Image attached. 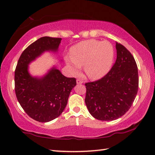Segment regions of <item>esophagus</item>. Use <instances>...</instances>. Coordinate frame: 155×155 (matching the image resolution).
Instances as JSON below:
<instances>
[{
    "label": "esophagus",
    "mask_w": 155,
    "mask_h": 155,
    "mask_svg": "<svg viewBox=\"0 0 155 155\" xmlns=\"http://www.w3.org/2000/svg\"><path fill=\"white\" fill-rule=\"evenodd\" d=\"M77 83L78 84H83V81H81V80H80V79H77Z\"/></svg>",
    "instance_id": "1"
}]
</instances>
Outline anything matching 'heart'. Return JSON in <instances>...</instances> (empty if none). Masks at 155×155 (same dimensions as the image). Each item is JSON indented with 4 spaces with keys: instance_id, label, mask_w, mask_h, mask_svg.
Returning a JSON list of instances; mask_svg holds the SVG:
<instances>
[{
    "instance_id": "1",
    "label": "heart",
    "mask_w": 155,
    "mask_h": 155,
    "mask_svg": "<svg viewBox=\"0 0 155 155\" xmlns=\"http://www.w3.org/2000/svg\"><path fill=\"white\" fill-rule=\"evenodd\" d=\"M71 54V57H65V61L71 73L79 74L84 64V71L88 77L97 80L109 71L113 61L114 49L110 42L91 39L72 47Z\"/></svg>"
}]
</instances>
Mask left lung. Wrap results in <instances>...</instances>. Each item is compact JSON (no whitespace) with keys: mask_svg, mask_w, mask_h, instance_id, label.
Instances as JSON below:
<instances>
[{"mask_svg":"<svg viewBox=\"0 0 155 155\" xmlns=\"http://www.w3.org/2000/svg\"><path fill=\"white\" fill-rule=\"evenodd\" d=\"M117 60L101 79L85 83V103L91 114L101 120H114L129 110L137 96L139 74L135 60L116 42Z\"/></svg>","mask_w":155,"mask_h":155,"instance_id":"1","label":"left lung"}]
</instances>
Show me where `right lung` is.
<instances>
[{"instance_id":"add662e5","label":"right lung","mask_w":155,"mask_h":155,"mask_svg":"<svg viewBox=\"0 0 155 155\" xmlns=\"http://www.w3.org/2000/svg\"><path fill=\"white\" fill-rule=\"evenodd\" d=\"M61 39L38 38L22 52L15 69V89L18 103L29 117L41 123L60 116L77 81L64 77L56 67L41 78L32 77L28 64L45 51L57 52Z\"/></svg>"}]
</instances>
